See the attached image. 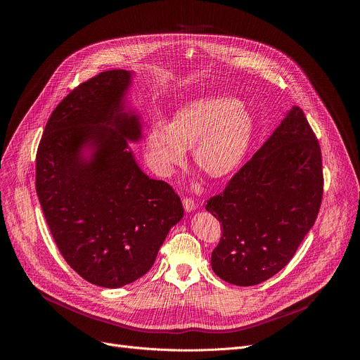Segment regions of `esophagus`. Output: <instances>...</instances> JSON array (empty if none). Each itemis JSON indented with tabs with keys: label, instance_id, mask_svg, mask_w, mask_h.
<instances>
[{
	"label": "esophagus",
	"instance_id": "1",
	"mask_svg": "<svg viewBox=\"0 0 360 360\" xmlns=\"http://www.w3.org/2000/svg\"><path fill=\"white\" fill-rule=\"evenodd\" d=\"M182 203H184V210H185L186 212H191V211H193V210L196 208V203H195V200H193L192 198L184 196V198H182Z\"/></svg>",
	"mask_w": 360,
	"mask_h": 360
}]
</instances>
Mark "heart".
<instances>
[{"mask_svg": "<svg viewBox=\"0 0 360 360\" xmlns=\"http://www.w3.org/2000/svg\"><path fill=\"white\" fill-rule=\"evenodd\" d=\"M255 132L248 108L232 96L198 98L181 108L172 124L162 120L148 132L146 145L152 165L169 172L192 146L193 162L212 178L232 172L246 155Z\"/></svg>", "mask_w": 360, "mask_h": 360, "instance_id": "1", "label": "heart"}]
</instances>
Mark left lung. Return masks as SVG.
Listing matches in <instances>:
<instances>
[{
    "label": "left lung",
    "instance_id": "8db88e82",
    "mask_svg": "<svg viewBox=\"0 0 360 360\" xmlns=\"http://www.w3.org/2000/svg\"><path fill=\"white\" fill-rule=\"evenodd\" d=\"M322 195L321 145L293 107L225 189L207 200L222 231L212 250L214 272L238 286L276 275L314 226Z\"/></svg>",
    "mask_w": 360,
    "mask_h": 360
}]
</instances>
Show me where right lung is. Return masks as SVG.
Segmentation results:
<instances>
[{"label": "right lung", "instance_id": "right-lung-1", "mask_svg": "<svg viewBox=\"0 0 360 360\" xmlns=\"http://www.w3.org/2000/svg\"><path fill=\"white\" fill-rule=\"evenodd\" d=\"M131 72H99L75 86L51 114L35 158V189L67 264L85 281L121 288L143 276L169 229L184 217L165 181L136 165L128 142L139 118L124 111ZM94 149L86 162L80 150Z\"/></svg>", "mask_w": 360, "mask_h": 360}]
</instances>
